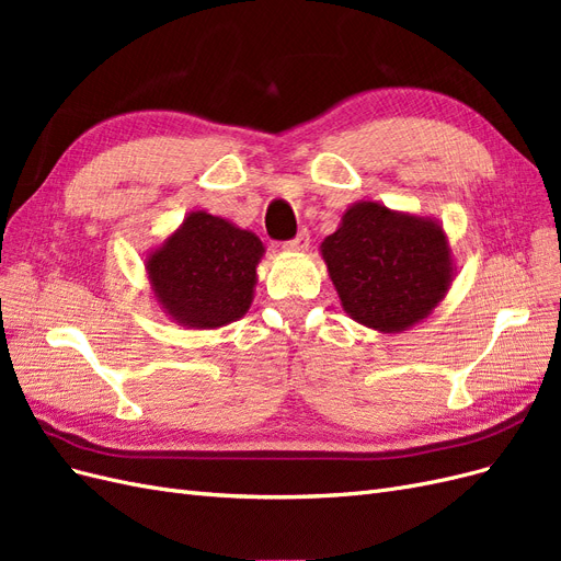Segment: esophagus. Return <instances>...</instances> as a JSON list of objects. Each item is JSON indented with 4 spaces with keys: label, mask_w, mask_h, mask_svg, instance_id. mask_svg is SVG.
Instances as JSON below:
<instances>
[{
    "label": "esophagus",
    "mask_w": 561,
    "mask_h": 561,
    "mask_svg": "<svg viewBox=\"0 0 561 561\" xmlns=\"http://www.w3.org/2000/svg\"><path fill=\"white\" fill-rule=\"evenodd\" d=\"M287 252H304V250H309V233L307 231H299L293 241H287L285 245H283Z\"/></svg>",
    "instance_id": "esophagus-1"
}]
</instances>
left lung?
<instances>
[{
	"mask_svg": "<svg viewBox=\"0 0 561 561\" xmlns=\"http://www.w3.org/2000/svg\"><path fill=\"white\" fill-rule=\"evenodd\" d=\"M342 309L360 325L398 334L426 320L456 276L443 225L433 217L358 201L320 243Z\"/></svg>",
	"mask_w": 561,
	"mask_h": 561,
	"instance_id": "1",
	"label": "left lung"
}]
</instances>
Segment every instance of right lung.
<instances>
[{"label": "right lung", "mask_w": 561, "mask_h": 561, "mask_svg": "<svg viewBox=\"0 0 561 561\" xmlns=\"http://www.w3.org/2000/svg\"><path fill=\"white\" fill-rule=\"evenodd\" d=\"M264 243L225 217L194 210L147 252L157 307L186 330H217L248 313Z\"/></svg>", "instance_id": "obj_1"}]
</instances>
